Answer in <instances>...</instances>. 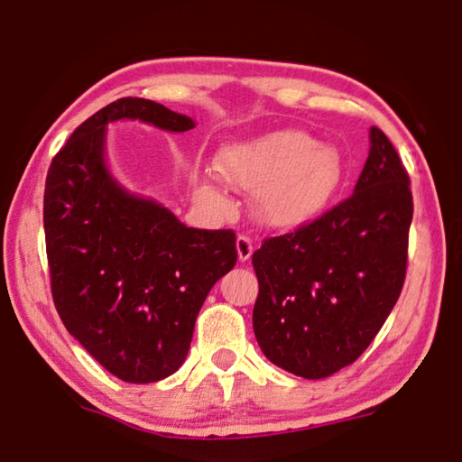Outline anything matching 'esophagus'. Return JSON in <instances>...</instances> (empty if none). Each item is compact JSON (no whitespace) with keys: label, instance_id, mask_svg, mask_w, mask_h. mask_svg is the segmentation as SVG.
<instances>
[{"label":"esophagus","instance_id":"34e87169","mask_svg":"<svg viewBox=\"0 0 462 462\" xmlns=\"http://www.w3.org/2000/svg\"><path fill=\"white\" fill-rule=\"evenodd\" d=\"M236 251H238V259L240 262H246L253 255V240L245 234H240L236 238Z\"/></svg>","mask_w":462,"mask_h":462}]
</instances>
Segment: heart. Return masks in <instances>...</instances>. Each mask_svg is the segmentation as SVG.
Instances as JSON below:
<instances>
[{
  "label": "heart",
  "instance_id": "b5f03b06",
  "mask_svg": "<svg viewBox=\"0 0 462 462\" xmlns=\"http://www.w3.org/2000/svg\"><path fill=\"white\" fill-rule=\"evenodd\" d=\"M216 165L228 184L257 190V216L276 228H295L327 209L346 171L333 146L299 129L234 142L217 152Z\"/></svg>",
  "mask_w": 462,
  "mask_h": 462
}]
</instances>
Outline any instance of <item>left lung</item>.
<instances>
[{
  "label": "left lung",
  "instance_id": "left-lung-1",
  "mask_svg": "<svg viewBox=\"0 0 462 462\" xmlns=\"http://www.w3.org/2000/svg\"><path fill=\"white\" fill-rule=\"evenodd\" d=\"M412 192L379 127L354 194L253 253L259 295L253 330L265 358L324 379L362 356L402 293Z\"/></svg>",
  "mask_w": 462,
  "mask_h": 462
}]
</instances>
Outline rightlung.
I'll return each instance as SVG.
<instances>
[{
	"label": "right lung",
	"instance_id": "obj_1",
	"mask_svg": "<svg viewBox=\"0 0 462 462\" xmlns=\"http://www.w3.org/2000/svg\"><path fill=\"white\" fill-rule=\"evenodd\" d=\"M119 119L194 127L144 98L110 102L81 123L45 178V251L69 333L121 381L154 383L184 364L207 295L236 263V236L186 228L157 200L127 192L104 161L106 125Z\"/></svg>",
	"mask_w": 462,
	"mask_h": 462
}]
</instances>
